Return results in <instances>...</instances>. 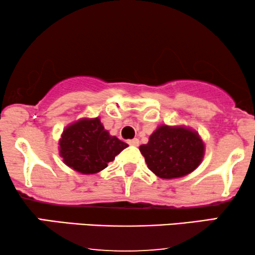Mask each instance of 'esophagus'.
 Returning <instances> with one entry per match:
<instances>
[{"label":"esophagus","instance_id":"1","mask_svg":"<svg viewBox=\"0 0 255 255\" xmlns=\"http://www.w3.org/2000/svg\"><path fill=\"white\" fill-rule=\"evenodd\" d=\"M128 145H132V146H138L139 145V139L134 138V139H131V140H128Z\"/></svg>","mask_w":255,"mask_h":255}]
</instances>
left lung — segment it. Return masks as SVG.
Segmentation results:
<instances>
[{
    "instance_id": "obj_1",
    "label": "left lung",
    "mask_w": 255,
    "mask_h": 255,
    "mask_svg": "<svg viewBox=\"0 0 255 255\" xmlns=\"http://www.w3.org/2000/svg\"><path fill=\"white\" fill-rule=\"evenodd\" d=\"M139 149L152 173L160 179L170 180L186 176L201 165L205 144L194 128L161 124Z\"/></svg>"
}]
</instances>
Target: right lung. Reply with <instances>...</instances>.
<instances>
[{"label": "right lung", "instance_id": "add662e5", "mask_svg": "<svg viewBox=\"0 0 255 255\" xmlns=\"http://www.w3.org/2000/svg\"><path fill=\"white\" fill-rule=\"evenodd\" d=\"M59 155L69 168L80 174H96L128 147L127 142L111 135L101 118L83 117L68 124L59 139Z\"/></svg>", "mask_w": 255, "mask_h": 255}]
</instances>
